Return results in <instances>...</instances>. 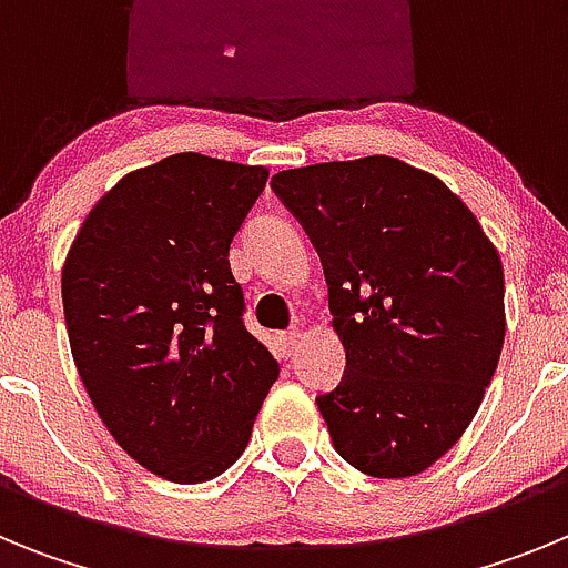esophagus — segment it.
Listing matches in <instances>:
<instances>
[{
	"label": "esophagus",
	"instance_id": "34e87169",
	"mask_svg": "<svg viewBox=\"0 0 568 568\" xmlns=\"http://www.w3.org/2000/svg\"><path fill=\"white\" fill-rule=\"evenodd\" d=\"M281 346H284V353H287V355L298 353V346H301V333H298V329H290V333L281 335Z\"/></svg>",
	"mask_w": 568,
	"mask_h": 568
}]
</instances>
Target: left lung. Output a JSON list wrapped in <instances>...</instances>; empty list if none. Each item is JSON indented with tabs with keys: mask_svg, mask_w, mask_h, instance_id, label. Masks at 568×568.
Masks as SVG:
<instances>
[{
	"mask_svg": "<svg viewBox=\"0 0 568 568\" xmlns=\"http://www.w3.org/2000/svg\"><path fill=\"white\" fill-rule=\"evenodd\" d=\"M313 239L346 373L318 395L335 453L373 478L429 469L466 433L506 335L498 247L438 175L393 155L281 170Z\"/></svg>",
	"mask_w": 568,
	"mask_h": 568,
	"instance_id": "left-lung-1",
	"label": "left lung"
}]
</instances>
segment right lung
<instances>
[{
	"instance_id": "1",
	"label": "right lung",
	"mask_w": 568,
	"mask_h": 568,
	"mask_svg": "<svg viewBox=\"0 0 568 568\" xmlns=\"http://www.w3.org/2000/svg\"><path fill=\"white\" fill-rule=\"evenodd\" d=\"M267 168L175 153L93 204L62 267L70 353L115 444L173 484L247 449L278 361L247 333L230 241Z\"/></svg>"
}]
</instances>
